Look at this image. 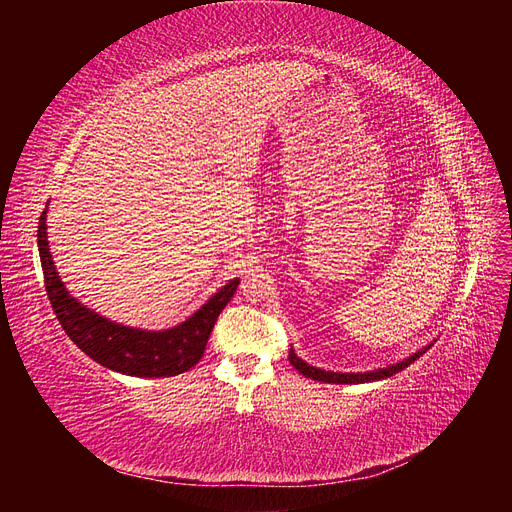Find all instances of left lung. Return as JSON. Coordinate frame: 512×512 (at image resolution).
I'll return each instance as SVG.
<instances>
[{
    "label": "left lung",
    "instance_id": "1",
    "mask_svg": "<svg viewBox=\"0 0 512 512\" xmlns=\"http://www.w3.org/2000/svg\"><path fill=\"white\" fill-rule=\"evenodd\" d=\"M429 350V346H425L423 350L414 352L412 356H408V359L399 361L395 365H389V367H380V369H374V371H365V374H342V371H324V369H318V367H312L307 365L305 361H301L297 354H294V350L290 348L288 352V361L292 363V367L299 371V374H303L305 378H312V380H318V382H329V384H363V382H374V380H384L389 378L393 374H397V371L406 369L410 363H414L418 356H423L425 352Z\"/></svg>",
    "mask_w": 512,
    "mask_h": 512
}]
</instances>
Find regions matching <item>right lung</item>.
Here are the masks:
<instances>
[{
    "label": "right lung",
    "mask_w": 512,
    "mask_h": 512,
    "mask_svg": "<svg viewBox=\"0 0 512 512\" xmlns=\"http://www.w3.org/2000/svg\"><path fill=\"white\" fill-rule=\"evenodd\" d=\"M38 252L44 288L61 329L89 359L136 378H168L192 369L205 354L213 324L235 294L239 280H230L188 320L166 331L123 327L81 305L59 280L46 241V211L38 224Z\"/></svg>",
    "instance_id": "obj_1"
}]
</instances>
